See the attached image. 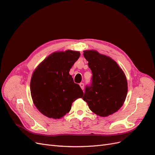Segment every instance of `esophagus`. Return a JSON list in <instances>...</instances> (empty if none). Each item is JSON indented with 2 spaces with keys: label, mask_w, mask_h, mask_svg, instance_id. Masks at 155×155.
<instances>
[{
  "label": "esophagus",
  "mask_w": 155,
  "mask_h": 155,
  "mask_svg": "<svg viewBox=\"0 0 155 155\" xmlns=\"http://www.w3.org/2000/svg\"><path fill=\"white\" fill-rule=\"evenodd\" d=\"M79 86H80V87L81 88L82 90H83V89H84V83H79Z\"/></svg>",
  "instance_id": "esophagus-1"
}]
</instances>
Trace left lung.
Here are the masks:
<instances>
[{
  "instance_id": "left-lung-1",
  "label": "left lung",
  "mask_w": 155,
  "mask_h": 155,
  "mask_svg": "<svg viewBox=\"0 0 155 155\" xmlns=\"http://www.w3.org/2000/svg\"><path fill=\"white\" fill-rule=\"evenodd\" d=\"M92 77L83 100L94 113L106 117L118 111L127 94V81L123 70L113 59L96 50L84 51Z\"/></svg>"
}]
</instances>
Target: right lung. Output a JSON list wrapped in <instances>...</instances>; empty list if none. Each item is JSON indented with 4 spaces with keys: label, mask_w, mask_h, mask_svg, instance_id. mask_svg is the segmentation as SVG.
I'll return each mask as SVG.
<instances>
[{
    "label": "right lung",
    "mask_w": 155,
    "mask_h": 155,
    "mask_svg": "<svg viewBox=\"0 0 155 155\" xmlns=\"http://www.w3.org/2000/svg\"><path fill=\"white\" fill-rule=\"evenodd\" d=\"M80 56L79 51H56L42 62L32 74L31 95L42 114L59 119L71 109L72 103L83 97V92L74 82L69 71Z\"/></svg>",
    "instance_id": "1"
}]
</instances>
